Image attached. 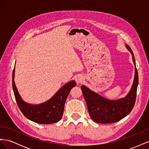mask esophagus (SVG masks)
<instances>
[{
    "label": "esophagus",
    "mask_w": 149,
    "mask_h": 149,
    "mask_svg": "<svg viewBox=\"0 0 149 149\" xmlns=\"http://www.w3.org/2000/svg\"><path fill=\"white\" fill-rule=\"evenodd\" d=\"M75 80H76V83H77L78 84H79V83H81L83 82L84 78H83V77L82 76L79 75L78 76H76Z\"/></svg>",
    "instance_id": "esophagus-1"
}]
</instances>
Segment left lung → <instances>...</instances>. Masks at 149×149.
Returning a JSON list of instances; mask_svg holds the SVG:
<instances>
[{
  "instance_id": "8db88e82",
  "label": "left lung",
  "mask_w": 149,
  "mask_h": 149,
  "mask_svg": "<svg viewBox=\"0 0 149 149\" xmlns=\"http://www.w3.org/2000/svg\"><path fill=\"white\" fill-rule=\"evenodd\" d=\"M126 48L131 53L135 65L134 83L127 96L119 100L111 101L91 91L85 86L83 85L81 87L90 117L96 123L100 124L117 123L127 116L134 106L139 83L138 72L132 49L127 45Z\"/></svg>"
}]
</instances>
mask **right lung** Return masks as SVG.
I'll return each instance as SVG.
<instances>
[{"mask_svg": "<svg viewBox=\"0 0 149 149\" xmlns=\"http://www.w3.org/2000/svg\"><path fill=\"white\" fill-rule=\"evenodd\" d=\"M15 68L12 73V87L15 100L20 110L29 120L36 123L49 124L58 123L63 114L66 98L76 83L74 80L64 85L49 101L39 105L25 102L20 97L14 82Z\"/></svg>", "mask_w": 149, "mask_h": 149, "instance_id": "right-lung-1", "label": "right lung"}]
</instances>
